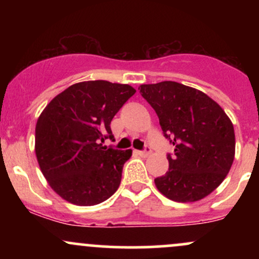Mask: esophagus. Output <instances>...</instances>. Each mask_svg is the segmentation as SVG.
Returning a JSON list of instances; mask_svg holds the SVG:
<instances>
[{"instance_id":"esophagus-1","label":"esophagus","mask_w":259,"mask_h":259,"mask_svg":"<svg viewBox=\"0 0 259 259\" xmlns=\"http://www.w3.org/2000/svg\"><path fill=\"white\" fill-rule=\"evenodd\" d=\"M138 153L141 157H148V156H150V153H151V150H150V147H146L144 151H138Z\"/></svg>"}]
</instances>
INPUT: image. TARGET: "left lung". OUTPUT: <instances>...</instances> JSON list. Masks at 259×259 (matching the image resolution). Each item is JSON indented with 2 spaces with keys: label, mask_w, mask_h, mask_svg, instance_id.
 Instances as JSON below:
<instances>
[{
  "label": "left lung",
  "mask_w": 259,
  "mask_h": 259,
  "mask_svg": "<svg viewBox=\"0 0 259 259\" xmlns=\"http://www.w3.org/2000/svg\"><path fill=\"white\" fill-rule=\"evenodd\" d=\"M157 113L163 134L174 146L168 171L154 179L169 200H202L225 179L235 156L231 120L204 92L175 81L140 85Z\"/></svg>",
  "instance_id": "8db88e82"
}]
</instances>
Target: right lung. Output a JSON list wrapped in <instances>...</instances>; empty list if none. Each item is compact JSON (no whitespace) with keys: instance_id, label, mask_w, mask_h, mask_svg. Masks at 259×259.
I'll list each match as a JSON object with an SVG mask.
<instances>
[{"instance_id":"1","label":"right lung","mask_w":259,"mask_h":259,"mask_svg":"<svg viewBox=\"0 0 259 259\" xmlns=\"http://www.w3.org/2000/svg\"><path fill=\"white\" fill-rule=\"evenodd\" d=\"M136 90L106 80L82 81L57 95L38 117L35 153L50 186L76 206H94L118 190L132 150L102 146L111 121Z\"/></svg>"}]
</instances>
